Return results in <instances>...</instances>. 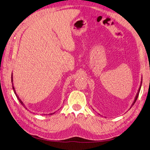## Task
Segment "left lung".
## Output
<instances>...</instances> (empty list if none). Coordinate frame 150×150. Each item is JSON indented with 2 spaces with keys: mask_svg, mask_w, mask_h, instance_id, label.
Here are the masks:
<instances>
[{
  "mask_svg": "<svg viewBox=\"0 0 150 150\" xmlns=\"http://www.w3.org/2000/svg\"><path fill=\"white\" fill-rule=\"evenodd\" d=\"M142 81H141V84H140V86H139V88L138 89V93H137V95H136V96H135V98H134V101H133V104H132V105L131 106V108L132 107L133 105H134V104L135 103V102L137 101V99H138V95H139V91H140V89H141V87H142Z\"/></svg>",
  "mask_w": 150,
  "mask_h": 150,
  "instance_id": "left-lung-1",
  "label": "left lung"
}]
</instances>
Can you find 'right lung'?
<instances>
[{
  "instance_id": "1",
  "label": "right lung",
  "mask_w": 150,
  "mask_h": 150,
  "mask_svg": "<svg viewBox=\"0 0 150 150\" xmlns=\"http://www.w3.org/2000/svg\"><path fill=\"white\" fill-rule=\"evenodd\" d=\"M11 81H12V89H13V92H14V93H15V94H16V97H17V98L18 99V100H19V102L21 103V104H22V106H23L25 109H26V110H27V108L25 107V106L24 105V103L23 102H22V101H21V99L19 98V96H18V95L17 94V93H16V90H15V88H14V86H13V78H12V76H11ZM54 112H53V113H50V114H49V115H53L54 114ZM47 115V114H46Z\"/></svg>"
}]
</instances>
